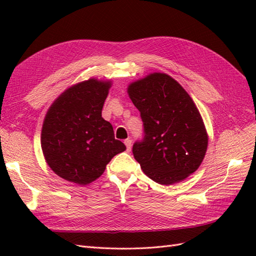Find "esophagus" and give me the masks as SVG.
Returning <instances> with one entry per match:
<instances>
[{
	"label": "esophagus",
	"instance_id": "1",
	"mask_svg": "<svg viewBox=\"0 0 256 256\" xmlns=\"http://www.w3.org/2000/svg\"><path fill=\"white\" fill-rule=\"evenodd\" d=\"M124 144H125V146H126V150L128 152L131 150V148H132V140H131L126 138V140H124Z\"/></svg>",
	"mask_w": 256,
	"mask_h": 256
}]
</instances>
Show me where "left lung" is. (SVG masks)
<instances>
[{"instance_id":"8db88e82","label":"left lung","mask_w":256,"mask_h":256,"mask_svg":"<svg viewBox=\"0 0 256 256\" xmlns=\"http://www.w3.org/2000/svg\"><path fill=\"white\" fill-rule=\"evenodd\" d=\"M138 108L144 138L133 155L154 182L172 184L186 179L204 160L208 135L192 99L175 79L155 72L128 86Z\"/></svg>"}]
</instances>
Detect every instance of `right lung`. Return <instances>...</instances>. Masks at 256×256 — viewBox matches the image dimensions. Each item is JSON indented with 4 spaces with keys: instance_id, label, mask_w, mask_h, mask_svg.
<instances>
[{
    "instance_id": "obj_1",
    "label": "right lung",
    "mask_w": 256,
    "mask_h": 256,
    "mask_svg": "<svg viewBox=\"0 0 256 256\" xmlns=\"http://www.w3.org/2000/svg\"><path fill=\"white\" fill-rule=\"evenodd\" d=\"M111 81L89 79L59 96L42 128V150L48 166L64 180L78 184L99 178L113 156L126 148L114 138L102 108Z\"/></svg>"
}]
</instances>
